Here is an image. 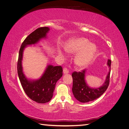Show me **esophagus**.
Masks as SVG:
<instances>
[{
  "label": "esophagus",
  "mask_w": 129,
  "mask_h": 129,
  "mask_svg": "<svg viewBox=\"0 0 129 129\" xmlns=\"http://www.w3.org/2000/svg\"><path fill=\"white\" fill-rule=\"evenodd\" d=\"M63 73H64V74H68V73H69L68 70L67 69V68H63Z\"/></svg>",
  "instance_id": "esophagus-1"
}]
</instances>
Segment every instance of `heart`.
I'll return each instance as SVG.
<instances>
[{"mask_svg": "<svg viewBox=\"0 0 129 129\" xmlns=\"http://www.w3.org/2000/svg\"><path fill=\"white\" fill-rule=\"evenodd\" d=\"M65 49L69 53L76 54L74 57V63L80 68L86 67L90 63L97 52L96 45L83 37L70 40L66 44ZM58 53L60 56L64 55L61 49L58 50Z\"/></svg>", "mask_w": 129, "mask_h": 129, "instance_id": "heart-1", "label": "heart"}]
</instances>
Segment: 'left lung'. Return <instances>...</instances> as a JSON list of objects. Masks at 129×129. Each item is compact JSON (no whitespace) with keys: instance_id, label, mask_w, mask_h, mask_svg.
I'll return each mask as SVG.
<instances>
[{"instance_id":"obj_1","label":"left lung","mask_w":129,"mask_h":129,"mask_svg":"<svg viewBox=\"0 0 129 129\" xmlns=\"http://www.w3.org/2000/svg\"><path fill=\"white\" fill-rule=\"evenodd\" d=\"M111 61L108 60L107 65L109 72L104 83L99 88H91L87 84L85 80L86 70L82 72H74L72 74L73 84L72 91L75 98L82 103H87L99 98L106 91L109 84Z\"/></svg>"}]
</instances>
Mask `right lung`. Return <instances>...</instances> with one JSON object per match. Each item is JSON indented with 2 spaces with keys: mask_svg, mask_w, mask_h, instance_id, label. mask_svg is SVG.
<instances>
[{
  "mask_svg": "<svg viewBox=\"0 0 129 129\" xmlns=\"http://www.w3.org/2000/svg\"><path fill=\"white\" fill-rule=\"evenodd\" d=\"M49 29V27H44L35 30L22 42L19 53L17 70L19 80L26 95L39 103H45L51 100L56 83L62 77L63 70L61 66L48 64L40 79H28L23 72V52L28 45L36 44L42 39L46 38Z\"/></svg>",
  "mask_w": 129,
  "mask_h": 129,
  "instance_id": "right-lung-1",
  "label": "right lung"
}]
</instances>
